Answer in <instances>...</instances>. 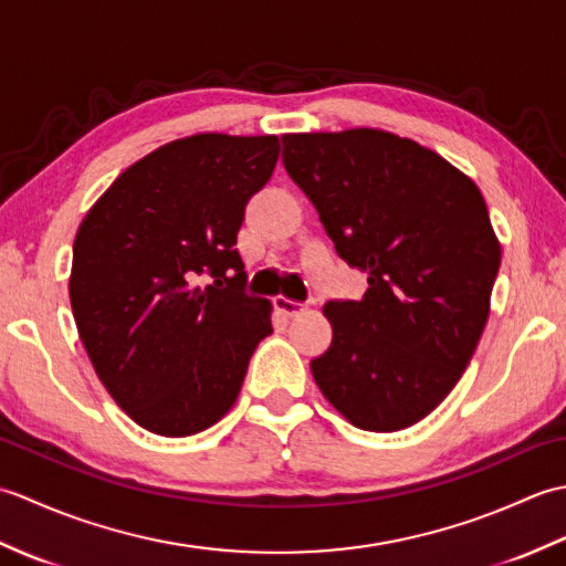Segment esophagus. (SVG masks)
Returning a JSON list of instances; mask_svg holds the SVG:
<instances>
[{
	"instance_id": "1",
	"label": "esophagus",
	"mask_w": 566,
	"mask_h": 566,
	"mask_svg": "<svg viewBox=\"0 0 566 566\" xmlns=\"http://www.w3.org/2000/svg\"><path fill=\"white\" fill-rule=\"evenodd\" d=\"M274 308H276V311H282L284 316L296 318V316H302V314H304V311H306V304H302V302H294V298H286V296H274Z\"/></svg>"
}]
</instances>
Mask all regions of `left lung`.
<instances>
[{"label": "left lung", "instance_id": "left-lung-1", "mask_svg": "<svg viewBox=\"0 0 566 566\" xmlns=\"http://www.w3.org/2000/svg\"><path fill=\"white\" fill-rule=\"evenodd\" d=\"M282 163L350 268L359 302L323 311L331 347L311 359L323 396L371 432L418 423L472 359L501 245L476 185L416 140L375 128L286 134Z\"/></svg>", "mask_w": 566, "mask_h": 566}]
</instances>
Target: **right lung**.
<instances>
[{"instance_id":"obj_1","label":"right lung","mask_w":566,"mask_h":566,"mask_svg":"<svg viewBox=\"0 0 566 566\" xmlns=\"http://www.w3.org/2000/svg\"><path fill=\"white\" fill-rule=\"evenodd\" d=\"M276 155V136L167 143L84 216L72 314L106 391L150 432L185 438L213 426L272 333V306L245 292L235 243Z\"/></svg>"}]
</instances>
